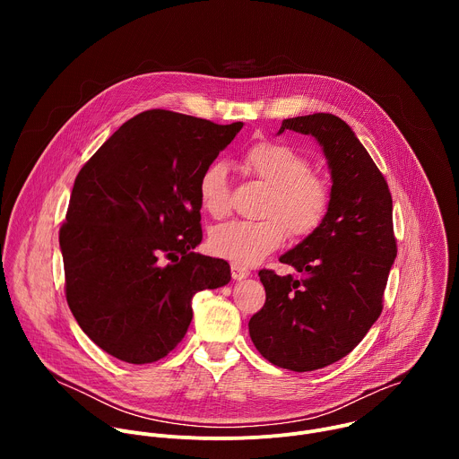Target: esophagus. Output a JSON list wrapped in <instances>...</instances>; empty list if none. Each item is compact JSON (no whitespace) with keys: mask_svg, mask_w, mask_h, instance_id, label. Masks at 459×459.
<instances>
[{"mask_svg":"<svg viewBox=\"0 0 459 459\" xmlns=\"http://www.w3.org/2000/svg\"><path fill=\"white\" fill-rule=\"evenodd\" d=\"M230 274H232L234 280H243V278L250 276V271L245 265H241V264H232L230 265Z\"/></svg>","mask_w":459,"mask_h":459,"instance_id":"34e87169","label":"esophagus"}]
</instances>
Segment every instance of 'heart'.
I'll return each mask as SVG.
<instances>
[{
	"mask_svg": "<svg viewBox=\"0 0 459 459\" xmlns=\"http://www.w3.org/2000/svg\"><path fill=\"white\" fill-rule=\"evenodd\" d=\"M243 167L269 185L257 221L232 220L214 227L209 248L234 264L252 265L281 247L287 230L294 238L312 234L329 212L331 186L310 170V160L280 142H257L243 152ZM198 200L212 218L229 212V174L221 161H212L198 179Z\"/></svg>",
	"mask_w": 459,
	"mask_h": 459,
	"instance_id": "b5f03b06",
	"label": "heart"
}]
</instances>
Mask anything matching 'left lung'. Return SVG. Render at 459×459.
<instances>
[{
    "instance_id": "1",
    "label": "left lung",
    "mask_w": 459,
    "mask_h": 459,
    "mask_svg": "<svg viewBox=\"0 0 459 459\" xmlns=\"http://www.w3.org/2000/svg\"><path fill=\"white\" fill-rule=\"evenodd\" d=\"M308 134L323 147L333 176L321 225L280 261L299 276L259 271L267 299L248 321L259 354L294 372L345 358L383 310V292L398 254L388 185L338 116L283 119L280 133Z\"/></svg>"
}]
</instances>
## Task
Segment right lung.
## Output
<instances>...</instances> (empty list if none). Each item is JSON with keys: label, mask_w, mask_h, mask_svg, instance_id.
I'll return each instance as SVG.
<instances>
[{"label": "right lung", "mask_w": 459, "mask_h": 459, "mask_svg": "<svg viewBox=\"0 0 459 459\" xmlns=\"http://www.w3.org/2000/svg\"><path fill=\"white\" fill-rule=\"evenodd\" d=\"M172 110L123 123L76 176L59 229L65 296L82 331L134 365L165 358L192 321V296L230 281L202 255L198 179L239 133Z\"/></svg>", "instance_id": "1"}]
</instances>
